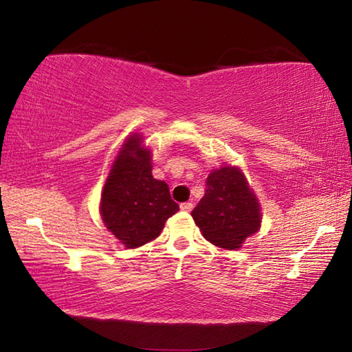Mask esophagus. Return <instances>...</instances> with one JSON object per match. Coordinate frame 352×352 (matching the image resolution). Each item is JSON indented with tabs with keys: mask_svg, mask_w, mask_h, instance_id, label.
<instances>
[{
	"mask_svg": "<svg viewBox=\"0 0 352 352\" xmlns=\"http://www.w3.org/2000/svg\"><path fill=\"white\" fill-rule=\"evenodd\" d=\"M192 204H190V201H184V204H182L180 205V208H182V211H186V212H189L190 210H192Z\"/></svg>",
	"mask_w": 352,
	"mask_h": 352,
	"instance_id": "esophagus-1",
	"label": "esophagus"
}]
</instances>
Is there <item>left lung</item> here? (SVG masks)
<instances>
[{"label": "left lung", "mask_w": 352, "mask_h": 352, "mask_svg": "<svg viewBox=\"0 0 352 352\" xmlns=\"http://www.w3.org/2000/svg\"><path fill=\"white\" fill-rule=\"evenodd\" d=\"M190 214L206 239L226 250L239 248L261 225L258 200L242 172L230 166L208 175L204 199Z\"/></svg>", "instance_id": "left-lung-1"}]
</instances>
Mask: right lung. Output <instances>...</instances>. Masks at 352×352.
Listing matches in <instances>:
<instances>
[{
	"instance_id": "obj_1",
	"label": "right lung",
	"mask_w": 352,
	"mask_h": 352,
	"mask_svg": "<svg viewBox=\"0 0 352 352\" xmlns=\"http://www.w3.org/2000/svg\"><path fill=\"white\" fill-rule=\"evenodd\" d=\"M180 210L169 186L152 177L151 152L135 135L118 155L100 199L107 228L127 248L153 241L170 216Z\"/></svg>"
}]
</instances>
